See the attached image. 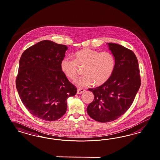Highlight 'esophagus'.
<instances>
[{"label": "esophagus", "instance_id": "obj_1", "mask_svg": "<svg viewBox=\"0 0 160 160\" xmlns=\"http://www.w3.org/2000/svg\"><path fill=\"white\" fill-rule=\"evenodd\" d=\"M85 91V90L83 88L78 89L77 94H82V92H83Z\"/></svg>", "mask_w": 160, "mask_h": 160}]
</instances>
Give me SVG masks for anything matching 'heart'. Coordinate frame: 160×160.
Returning a JSON list of instances; mask_svg holds the SVG:
<instances>
[{
  "label": "heart",
  "instance_id": "b5f03b06",
  "mask_svg": "<svg viewBox=\"0 0 160 160\" xmlns=\"http://www.w3.org/2000/svg\"><path fill=\"white\" fill-rule=\"evenodd\" d=\"M73 60L64 58L60 63V69L66 77L71 81L77 79L79 69L83 68L82 77L75 83L79 87L88 86L93 83L99 87L110 78L114 71L116 60L108 52H100L96 50L85 48L73 54Z\"/></svg>",
  "mask_w": 160,
  "mask_h": 160
}]
</instances>
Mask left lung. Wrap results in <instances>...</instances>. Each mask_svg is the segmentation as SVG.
<instances>
[{
    "instance_id": "left-lung-1",
    "label": "left lung",
    "mask_w": 160,
    "mask_h": 160,
    "mask_svg": "<svg viewBox=\"0 0 160 160\" xmlns=\"http://www.w3.org/2000/svg\"><path fill=\"white\" fill-rule=\"evenodd\" d=\"M108 44L115 58V69L106 82L89 89L94 99L87 109L91 118L102 123L115 120L124 114L133 103L141 83L135 53L118 44Z\"/></svg>"
}]
</instances>
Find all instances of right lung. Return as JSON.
Instances as JSON below:
<instances>
[{
	"label": "right lung",
	"instance_id": "add662e5",
	"mask_svg": "<svg viewBox=\"0 0 160 160\" xmlns=\"http://www.w3.org/2000/svg\"><path fill=\"white\" fill-rule=\"evenodd\" d=\"M67 50L65 45L43 40L21 55L16 87L27 110L37 118L51 122L62 118L67 98L77 94L60 69Z\"/></svg>",
	"mask_w": 160,
	"mask_h": 160
}]
</instances>
